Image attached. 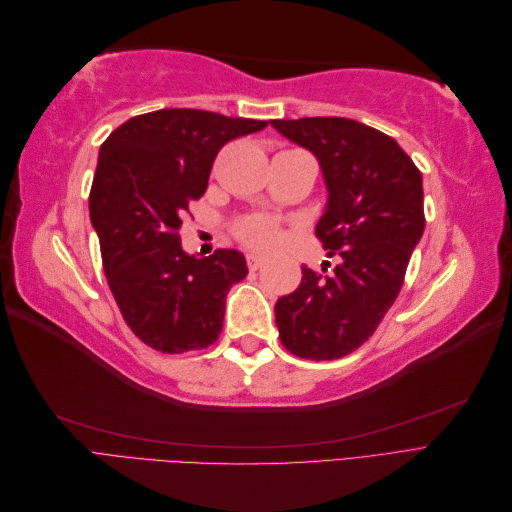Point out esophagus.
<instances>
[{
    "label": "esophagus",
    "mask_w": 512,
    "mask_h": 512,
    "mask_svg": "<svg viewBox=\"0 0 512 512\" xmlns=\"http://www.w3.org/2000/svg\"><path fill=\"white\" fill-rule=\"evenodd\" d=\"M245 260H247V267H250L252 271L260 269V267L265 265V262H267V258H265V256H260V254H247V256H245Z\"/></svg>",
    "instance_id": "obj_1"
}]
</instances>
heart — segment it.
Segmentation results:
<instances>
[{
    "mask_svg": "<svg viewBox=\"0 0 512 512\" xmlns=\"http://www.w3.org/2000/svg\"><path fill=\"white\" fill-rule=\"evenodd\" d=\"M235 237L252 250H271L280 241V222L271 215H245L235 222Z\"/></svg>",
    "mask_w": 512,
    "mask_h": 512,
    "instance_id": "obj_1",
    "label": "heart"
}]
</instances>
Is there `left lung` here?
Masks as SVG:
<instances>
[{
  "instance_id": "8db88e82",
  "label": "left lung",
  "mask_w": 512,
  "mask_h": 512,
  "mask_svg": "<svg viewBox=\"0 0 512 512\" xmlns=\"http://www.w3.org/2000/svg\"><path fill=\"white\" fill-rule=\"evenodd\" d=\"M271 126L314 153L329 203L316 237L339 265L303 267L299 288L275 303L286 350L333 361L374 335L404 286L425 230L423 177L395 138L346 117L273 119Z\"/></svg>"
}]
</instances>
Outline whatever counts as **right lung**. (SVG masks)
Instances as JSON below:
<instances>
[{
  "instance_id": "obj_1",
  "label": "right lung",
  "mask_w": 512,
  "mask_h": 512,
  "mask_svg": "<svg viewBox=\"0 0 512 512\" xmlns=\"http://www.w3.org/2000/svg\"><path fill=\"white\" fill-rule=\"evenodd\" d=\"M262 128L267 121L162 108L121 123L100 147L89 218L119 312L153 350L181 354L218 342L245 258L237 250L188 256L179 228L205 194L218 151Z\"/></svg>"
}]
</instances>
